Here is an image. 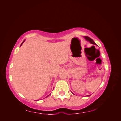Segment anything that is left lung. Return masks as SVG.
<instances>
[{"label": "left lung", "instance_id": "obj_1", "mask_svg": "<svg viewBox=\"0 0 121 121\" xmlns=\"http://www.w3.org/2000/svg\"><path fill=\"white\" fill-rule=\"evenodd\" d=\"M84 38L85 39V40H87V41H89L90 43H91L92 44H94V45H96V43L94 42V41H93V40L91 39V38H90V37H88V36H84ZM73 94H74V93H73ZM90 96V95H87V96Z\"/></svg>", "mask_w": 121, "mask_h": 121}]
</instances>
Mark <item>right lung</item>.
I'll use <instances>...</instances> for the list:
<instances>
[{
  "instance_id": "obj_1",
  "label": "right lung",
  "mask_w": 121,
  "mask_h": 121,
  "mask_svg": "<svg viewBox=\"0 0 121 121\" xmlns=\"http://www.w3.org/2000/svg\"><path fill=\"white\" fill-rule=\"evenodd\" d=\"M25 41V40H24V41H23V42H22V44H21V45H20V46H21V45H22V44H23V43H24V41ZM50 94H49V95H48V96H49V95H50ZM47 96H46V97H47Z\"/></svg>"
}]
</instances>
